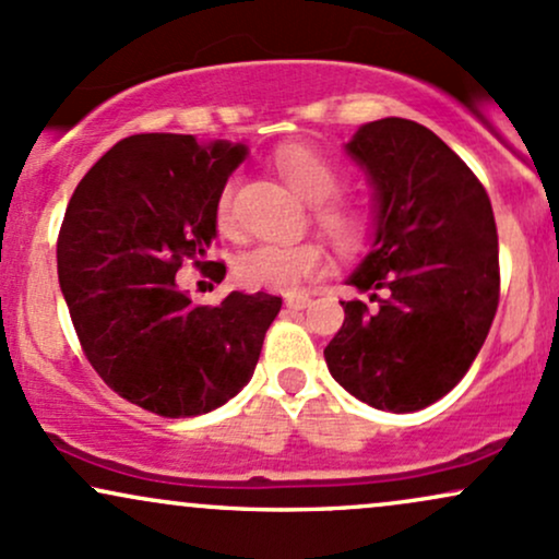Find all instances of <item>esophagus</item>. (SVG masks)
I'll list each match as a JSON object with an SVG mask.
<instances>
[{"instance_id":"obj_1","label":"esophagus","mask_w":559,"mask_h":559,"mask_svg":"<svg viewBox=\"0 0 559 559\" xmlns=\"http://www.w3.org/2000/svg\"><path fill=\"white\" fill-rule=\"evenodd\" d=\"M284 305L288 310H305V307L310 305V297H307V294H286Z\"/></svg>"}]
</instances>
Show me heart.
Returning <instances> with one entry per match:
<instances>
[{
  "mask_svg": "<svg viewBox=\"0 0 559 559\" xmlns=\"http://www.w3.org/2000/svg\"><path fill=\"white\" fill-rule=\"evenodd\" d=\"M275 168L292 191L307 204H316L318 228L342 252H355L365 239V217L355 207L331 202L342 191V176L333 165L307 144H286L275 152ZM217 228H234V183L217 197ZM325 258L318 243H275L262 241L236 260V275L243 286L267 292H292L301 281L323 273Z\"/></svg>",
  "mask_w": 559,
  "mask_h": 559,
  "instance_id": "1",
  "label": "heart"
}]
</instances>
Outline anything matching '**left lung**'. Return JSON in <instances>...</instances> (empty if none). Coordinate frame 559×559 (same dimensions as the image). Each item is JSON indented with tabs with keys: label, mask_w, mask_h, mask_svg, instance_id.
Instances as JSON below:
<instances>
[{
	"label": "left lung",
	"mask_w": 559,
	"mask_h": 559,
	"mask_svg": "<svg viewBox=\"0 0 559 559\" xmlns=\"http://www.w3.org/2000/svg\"><path fill=\"white\" fill-rule=\"evenodd\" d=\"M373 199V239L346 284L325 346L333 381L386 413H415L449 394L478 357L499 301L491 202L473 170L426 126L365 123L344 144Z\"/></svg>",
	"instance_id": "8db88e82"
}]
</instances>
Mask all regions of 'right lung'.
I'll use <instances>...</instances> for the list:
<instances>
[{
    "label": "right lung",
    "instance_id": "right-lung-1",
    "mask_svg": "<svg viewBox=\"0 0 559 559\" xmlns=\"http://www.w3.org/2000/svg\"><path fill=\"white\" fill-rule=\"evenodd\" d=\"M247 155L243 141L128 136L66 210L57 275L83 352L107 386L163 418H197L239 394L281 310L265 292L197 307L176 284L183 260L207 258L217 197Z\"/></svg>",
    "mask_w": 559,
    "mask_h": 559
}]
</instances>
